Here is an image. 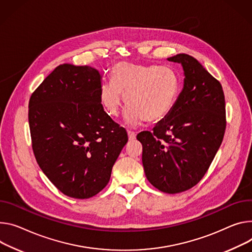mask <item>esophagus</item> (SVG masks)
Returning <instances> with one entry per match:
<instances>
[{
	"mask_svg": "<svg viewBox=\"0 0 252 252\" xmlns=\"http://www.w3.org/2000/svg\"><path fill=\"white\" fill-rule=\"evenodd\" d=\"M127 134H128V140L129 141H133L135 139V135L136 133L134 131H131V130H127Z\"/></svg>",
	"mask_w": 252,
	"mask_h": 252,
	"instance_id": "1",
	"label": "esophagus"
}]
</instances>
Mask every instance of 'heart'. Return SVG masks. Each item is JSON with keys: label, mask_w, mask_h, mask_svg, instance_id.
<instances>
[{"label": "heart", "mask_w": 252, "mask_h": 252, "mask_svg": "<svg viewBox=\"0 0 252 252\" xmlns=\"http://www.w3.org/2000/svg\"><path fill=\"white\" fill-rule=\"evenodd\" d=\"M110 79L99 87L100 103L108 114L117 117L126 100L125 120L129 126L144 120H163L173 110L180 94V79L168 67L119 62L111 67Z\"/></svg>", "instance_id": "obj_1"}]
</instances>
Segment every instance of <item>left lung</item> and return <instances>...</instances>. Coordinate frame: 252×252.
Masks as SVG:
<instances>
[{
	"label": "left lung",
	"mask_w": 252,
	"mask_h": 252,
	"mask_svg": "<svg viewBox=\"0 0 252 252\" xmlns=\"http://www.w3.org/2000/svg\"><path fill=\"white\" fill-rule=\"evenodd\" d=\"M168 60L182 65L184 86L173 110L136 139L149 182L176 194L194 187L209 169L225 132V98L220 82L197 59L182 53Z\"/></svg>",
	"instance_id": "1"
}]
</instances>
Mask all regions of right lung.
Instances as JSON below:
<instances>
[{
    "mask_svg": "<svg viewBox=\"0 0 252 252\" xmlns=\"http://www.w3.org/2000/svg\"><path fill=\"white\" fill-rule=\"evenodd\" d=\"M100 85L95 68L61 64L29 100L36 161L59 191L76 199L93 197L107 185L128 140L103 110Z\"/></svg>",
    "mask_w": 252,
    "mask_h": 252,
    "instance_id": "obj_1",
    "label": "right lung"
}]
</instances>
